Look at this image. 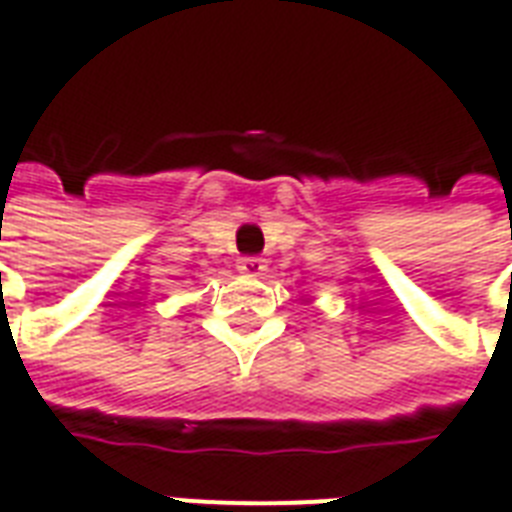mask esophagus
Masks as SVG:
<instances>
[{
	"label": "esophagus",
	"instance_id": "esophagus-1",
	"mask_svg": "<svg viewBox=\"0 0 512 512\" xmlns=\"http://www.w3.org/2000/svg\"><path fill=\"white\" fill-rule=\"evenodd\" d=\"M237 270L242 275H261L264 272V261L256 259V256H242V259H237Z\"/></svg>",
	"mask_w": 512,
	"mask_h": 512
}]
</instances>
